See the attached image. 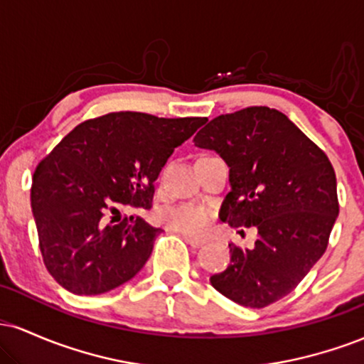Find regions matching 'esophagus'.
<instances>
[{
	"mask_svg": "<svg viewBox=\"0 0 364 364\" xmlns=\"http://www.w3.org/2000/svg\"><path fill=\"white\" fill-rule=\"evenodd\" d=\"M183 240H185L188 245L193 246V248H198V246H202L203 243H205V240H200V237H193V236H188V235H183Z\"/></svg>",
	"mask_w": 364,
	"mask_h": 364,
	"instance_id": "34e87169",
	"label": "esophagus"
}]
</instances>
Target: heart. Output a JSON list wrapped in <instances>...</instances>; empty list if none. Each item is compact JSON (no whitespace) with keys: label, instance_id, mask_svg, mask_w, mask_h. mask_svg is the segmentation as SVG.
<instances>
[{"label":"heart","instance_id":"1","mask_svg":"<svg viewBox=\"0 0 364 364\" xmlns=\"http://www.w3.org/2000/svg\"><path fill=\"white\" fill-rule=\"evenodd\" d=\"M212 217H214V210L203 203H181V205L166 208L161 214L162 223L168 228L191 236L205 235Z\"/></svg>","mask_w":364,"mask_h":364}]
</instances>
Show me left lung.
I'll return each instance as SVG.
<instances>
[{"label":"left lung","instance_id":"obj_1","mask_svg":"<svg viewBox=\"0 0 364 364\" xmlns=\"http://www.w3.org/2000/svg\"><path fill=\"white\" fill-rule=\"evenodd\" d=\"M229 166L220 220L258 229L252 250L229 245L231 263L210 284L241 306L265 308L320 260L339 215L328 157L281 111L265 106L217 116L193 139Z\"/></svg>","mask_w":364,"mask_h":364}]
</instances>
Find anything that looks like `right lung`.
<instances>
[{"label": "right lung", "instance_id": "1", "mask_svg": "<svg viewBox=\"0 0 364 364\" xmlns=\"http://www.w3.org/2000/svg\"><path fill=\"white\" fill-rule=\"evenodd\" d=\"M207 118L109 112L75 127L36 168L31 188L39 248L54 281L102 294L140 272L161 229L121 207L150 208L154 181Z\"/></svg>", "mask_w": 364, "mask_h": 364}]
</instances>
